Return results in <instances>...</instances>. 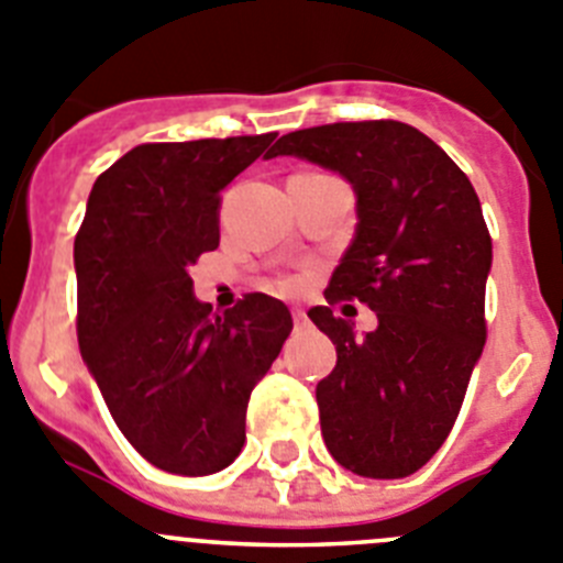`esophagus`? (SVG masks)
Returning a JSON list of instances; mask_svg holds the SVG:
<instances>
[{"instance_id":"esophagus-1","label":"esophagus","mask_w":563,"mask_h":563,"mask_svg":"<svg viewBox=\"0 0 563 563\" xmlns=\"http://www.w3.org/2000/svg\"><path fill=\"white\" fill-rule=\"evenodd\" d=\"M291 317H294V325H306V311H302V308H294Z\"/></svg>"}]
</instances>
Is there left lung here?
I'll list each match as a JSON object with an SVG mask.
<instances>
[{"mask_svg":"<svg viewBox=\"0 0 563 563\" xmlns=\"http://www.w3.org/2000/svg\"><path fill=\"white\" fill-rule=\"evenodd\" d=\"M302 156L356 190V238L308 311L336 344L317 384L319 423L339 465L409 477L452 432L483 353L490 235L468 176L427 134L398 120L291 131L269 156ZM358 299L379 317L356 338L330 306Z\"/></svg>","mask_w":563,"mask_h":563,"instance_id":"obj_1","label":"left lung"}]
</instances>
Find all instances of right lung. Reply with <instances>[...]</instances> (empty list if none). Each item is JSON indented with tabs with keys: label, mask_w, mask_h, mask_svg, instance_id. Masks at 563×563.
<instances>
[{
	"label": "right lung",
	"mask_w": 563,
	"mask_h": 563,
	"mask_svg": "<svg viewBox=\"0 0 563 563\" xmlns=\"http://www.w3.org/2000/svg\"><path fill=\"white\" fill-rule=\"evenodd\" d=\"M275 136L136 145L98 176L75 235L80 356L125 440L170 474L241 454L252 389L294 328L269 294L212 313L187 275L219 246L221 190Z\"/></svg>",
	"instance_id": "right-lung-1"
}]
</instances>
